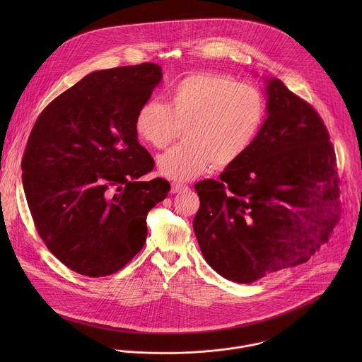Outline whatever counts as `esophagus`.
<instances>
[{"mask_svg": "<svg viewBox=\"0 0 362 362\" xmlns=\"http://www.w3.org/2000/svg\"><path fill=\"white\" fill-rule=\"evenodd\" d=\"M187 188H188V187L184 185V184L173 182V184H171V194H178V192H181V191H184V189H187Z\"/></svg>", "mask_w": 362, "mask_h": 362, "instance_id": "1", "label": "esophagus"}]
</instances>
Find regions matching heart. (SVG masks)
<instances>
[{
    "label": "heart",
    "mask_w": 362,
    "mask_h": 362,
    "mask_svg": "<svg viewBox=\"0 0 362 362\" xmlns=\"http://www.w3.org/2000/svg\"><path fill=\"white\" fill-rule=\"evenodd\" d=\"M167 104L148 100L135 117L136 135L156 149L168 146L184 128V144L157 157L158 173L189 181L210 168L228 167L251 149L266 119L262 92L216 74L177 82Z\"/></svg>",
    "instance_id": "1"
}]
</instances>
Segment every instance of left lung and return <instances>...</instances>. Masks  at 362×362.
Segmentation results:
<instances>
[{"label":"left lung","mask_w":362,"mask_h":362,"mask_svg":"<svg viewBox=\"0 0 362 362\" xmlns=\"http://www.w3.org/2000/svg\"><path fill=\"white\" fill-rule=\"evenodd\" d=\"M267 118L251 149L220 180L195 185L194 231L207 263L235 283L308 262L329 241L339 211V175L316 110L266 79Z\"/></svg>","instance_id":"obj_1"}]
</instances>
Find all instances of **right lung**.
<instances>
[{
  "label": "right lung",
  "mask_w": 362,
  "mask_h": 362,
  "mask_svg": "<svg viewBox=\"0 0 362 362\" xmlns=\"http://www.w3.org/2000/svg\"><path fill=\"white\" fill-rule=\"evenodd\" d=\"M161 78L153 62L92 72L55 98L29 135L22 181L35 227L79 274L122 269L145 245L149 210L170 191L163 178L138 180L155 160L134 125Z\"/></svg>",
  "instance_id": "obj_1"
}]
</instances>
